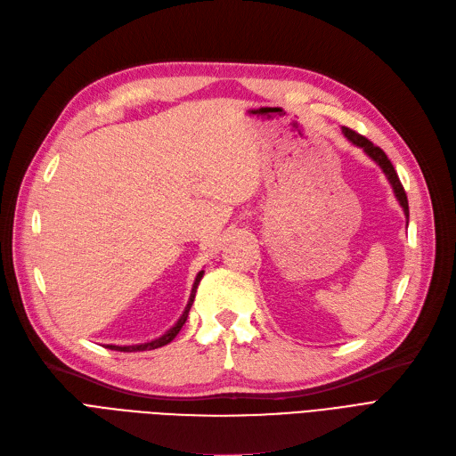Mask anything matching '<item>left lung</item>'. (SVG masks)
<instances>
[{"mask_svg":"<svg viewBox=\"0 0 456 456\" xmlns=\"http://www.w3.org/2000/svg\"><path fill=\"white\" fill-rule=\"evenodd\" d=\"M342 133H344V136L348 138L354 145H357V148H361L362 151H365V153H367V155L376 162V165H378L381 170H384L386 177L389 179V183H391V187H393V192H395V196H396V200H398V204L403 206L406 218H410V209H408V196H406V191H404L403 183H400V179H398V175H396V172H395V168H393V165H391V160H389V159H387V155L384 153V150H379L378 145H374L369 138L357 134L355 131L348 129V126H342Z\"/></svg>","mask_w":456,"mask_h":456,"instance_id":"8db88e82","label":"left lung"}]
</instances>
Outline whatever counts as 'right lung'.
<instances>
[{"mask_svg": "<svg viewBox=\"0 0 456 456\" xmlns=\"http://www.w3.org/2000/svg\"><path fill=\"white\" fill-rule=\"evenodd\" d=\"M202 277H204V271H200L198 275H196V279H194L192 291H191V297H189V303H187V306H185L183 314H181V318L175 322V325H174V327H170V330H168L165 335L159 337V338H155V340L143 342V344H133V346H116V344H106V348L116 350V352H145V350H155V348H160V346H167L168 342H172V340L175 338V335L181 331V327H183V323L187 322L189 311H191L192 301H194V296H196V288H198L200 281H202Z\"/></svg>", "mask_w": 456, "mask_h": 456, "instance_id": "1", "label": "right lung"}]
</instances>
